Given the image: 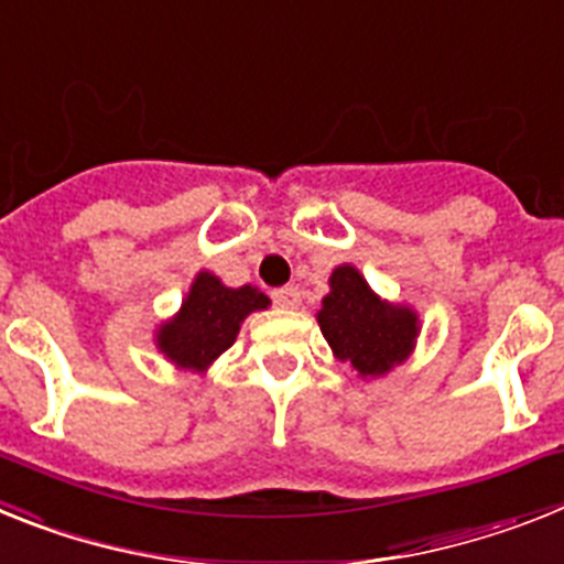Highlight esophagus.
<instances>
[{
  "instance_id": "34e87169",
  "label": "esophagus",
  "mask_w": 564,
  "mask_h": 564,
  "mask_svg": "<svg viewBox=\"0 0 564 564\" xmlns=\"http://www.w3.org/2000/svg\"><path fill=\"white\" fill-rule=\"evenodd\" d=\"M272 301L281 306V310H297L301 306V292L295 286H283L272 292Z\"/></svg>"
}]
</instances>
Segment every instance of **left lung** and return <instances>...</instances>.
I'll list each match as a JSON object with an SVG mask.
<instances>
[{
    "instance_id": "1",
    "label": "left lung",
    "mask_w": 564,
    "mask_h": 564,
    "mask_svg": "<svg viewBox=\"0 0 564 564\" xmlns=\"http://www.w3.org/2000/svg\"><path fill=\"white\" fill-rule=\"evenodd\" d=\"M317 326L332 355L349 364L360 380H375L405 364L420 337L417 312L409 303L377 295L351 263L332 269L329 295L321 301Z\"/></svg>"
}]
</instances>
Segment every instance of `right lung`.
<instances>
[{
    "label": "right lung",
    "mask_w": 564,
    "mask_h": 564,
    "mask_svg": "<svg viewBox=\"0 0 564 564\" xmlns=\"http://www.w3.org/2000/svg\"><path fill=\"white\" fill-rule=\"evenodd\" d=\"M269 303L258 286H227L221 278L200 269L178 312L155 326V349L178 371L207 375L235 343L241 323L252 312L269 310Z\"/></svg>",
    "instance_id": "add662e5"
}]
</instances>
